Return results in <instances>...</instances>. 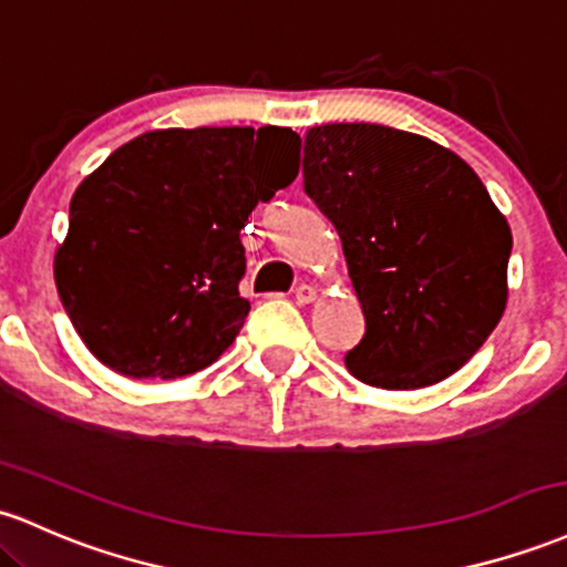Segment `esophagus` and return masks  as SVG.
<instances>
[{
  "label": "esophagus",
  "instance_id": "obj_1",
  "mask_svg": "<svg viewBox=\"0 0 567 567\" xmlns=\"http://www.w3.org/2000/svg\"><path fill=\"white\" fill-rule=\"evenodd\" d=\"M315 298H317V288H315V285L303 282V285H298V288H296V301H298V303H312Z\"/></svg>",
  "mask_w": 567,
  "mask_h": 567
}]
</instances>
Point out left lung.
I'll use <instances>...</instances> for the list:
<instances>
[{
    "mask_svg": "<svg viewBox=\"0 0 567 567\" xmlns=\"http://www.w3.org/2000/svg\"><path fill=\"white\" fill-rule=\"evenodd\" d=\"M303 188L339 231L365 317L347 371L416 390L463 369L506 312L512 255L476 172L427 136L326 123L303 140Z\"/></svg>",
    "mask_w": 567,
    "mask_h": 567,
    "instance_id": "obj_1",
    "label": "left lung"
}]
</instances>
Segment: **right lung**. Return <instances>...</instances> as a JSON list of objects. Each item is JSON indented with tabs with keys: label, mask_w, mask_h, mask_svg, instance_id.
Returning a JSON list of instances; mask_svg holds the SVG:
<instances>
[{
	"label": "right lung",
	"mask_w": 567,
	"mask_h": 567,
	"mask_svg": "<svg viewBox=\"0 0 567 567\" xmlns=\"http://www.w3.org/2000/svg\"><path fill=\"white\" fill-rule=\"evenodd\" d=\"M282 126L158 128L117 147L74 190L55 290L96 360L132 379L213 365L245 326L239 231L298 174Z\"/></svg>",
	"instance_id": "obj_1"
}]
</instances>
